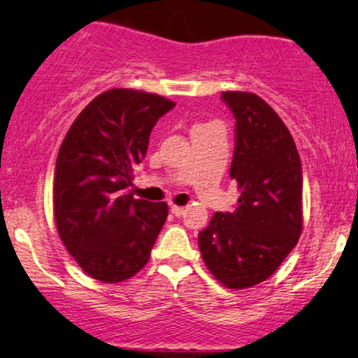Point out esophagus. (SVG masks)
I'll list each match as a JSON object with an SVG mask.
<instances>
[{
    "label": "esophagus",
    "instance_id": "34e87169",
    "mask_svg": "<svg viewBox=\"0 0 358 358\" xmlns=\"http://www.w3.org/2000/svg\"><path fill=\"white\" fill-rule=\"evenodd\" d=\"M170 210H171V213H173L175 216H182L183 213H185V208L183 206H176V205H171Z\"/></svg>",
    "mask_w": 358,
    "mask_h": 358
}]
</instances>
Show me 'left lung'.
Listing matches in <instances>:
<instances>
[{
    "label": "left lung",
    "instance_id": "8db88e82",
    "mask_svg": "<svg viewBox=\"0 0 358 358\" xmlns=\"http://www.w3.org/2000/svg\"><path fill=\"white\" fill-rule=\"evenodd\" d=\"M233 112L229 176L241 196L233 213H215L198 234L203 261L229 289L262 282L294 250L302 233V165L287 127L261 97L223 92Z\"/></svg>",
    "mask_w": 358,
    "mask_h": 358
}]
</instances>
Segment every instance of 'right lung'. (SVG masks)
I'll return each instance as SVG.
<instances>
[{"label": "right lung", "instance_id": "obj_1", "mask_svg": "<svg viewBox=\"0 0 358 358\" xmlns=\"http://www.w3.org/2000/svg\"><path fill=\"white\" fill-rule=\"evenodd\" d=\"M173 107L157 94L110 89L80 112L62 140L54 218L66 250L90 278L122 282L148 262L169 205L135 200L129 187L152 129Z\"/></svg>", "mask_w": 358, "mask_h": 358}]
</instances>
